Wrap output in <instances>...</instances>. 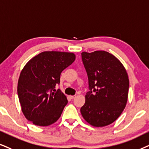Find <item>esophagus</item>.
Returning <instances> with one entry per match:
<instances>
[{
  "label": "esophagus",
  "instance_id": "1",
  "mask_svg": "<svg viewBox=\"0 0 149 149\" xmlns=\"http://www.w3.org/2000/svg\"><path fill=\"white\" fill-rule=\"evenodd\" d=\"M76 95H70V96H69V97H70L71 99H74V98H76Z\"/></svg>",
  "mask_w": 149,
  "mask_h": 149
}]
</instances>
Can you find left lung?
<instances>
[{
	"instance_id": "8db88e82",
	"label": "left lung",
	"mask_w": 149,
	"mask_h": 149,
	"mask_svg": "<svg viewBox=\"0 0 149 149\" xmlns=\"http://www.w3.org/2000/svg\"><path fill=\"white\" fill-rule=\"evenodd\" d=\"M81 54L89 88L81 114L92 126H107L119 117L126 106L127 73L120 61L108 52H83Z\"/></svg>"
}]
</instances>
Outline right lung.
Wrapping results in <instances>:
<instances>
[{"label":"right lung","mask_w":149,"mask_h":149,"mask_svg":"<svg viewBox=\"0 0 149 149\" xmlns=\"http://www.w3.org/2000/svg\"><path fill=\"white\" fill-rule=\"evenodd\" d=\"M71 52L45 51L31 58L22 70L17 94L22 111L28 120L45 127L57 121L68 101L60 89L61 73L72 64Z\"/></svg>","instance_id":"right-lung-1"}]
</instances>
